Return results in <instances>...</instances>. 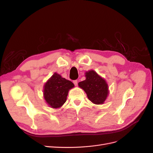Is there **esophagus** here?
<instances>
[{
	"instance_id": "obj_1",
	"label": "esophagus",
	"mask_w": 153,
	"mask_h": 153,
	"mask_svg": "<svg viewBox=\"0 0 153 153\" xmlns=\"http://www.w3.org/2000/svg\"><path fill=\"white\" fill-rule=\"evenodd\" d=\"M73 84H75V85H77V84H78V80H73Z\"/></svg>"
}]
</instances>
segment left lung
<instances>
[{
    "instance_id": "8db88e82",
    "label": "left lung",
    "mask_w": 153,
    "mask_h": 153,
    "mask_svg": "<svg viewBox=\"0 0 153 153\" xmlns=\"http://www.w3.org/2000/svg\"><path fill=\"white\" fill-rule=\"evenodd\" d=\"M86 79L78 83V85L86 92L88 98L97 105L102 104L108 96V85L103 78L94 71L85 73Z\"/></svg>"
}]
</instances>
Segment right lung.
Instances as JSON below:
<instances>
[{
	"label": "right lung",
	"mask_w": 153,
	"mask_h": 153,
	"mask_svg": "<svg viewBox=\"0 0 153 153\" xmlns=\"http://www.w3.org/2000/svg\"><path fill=\"white\" fill-rule=\"evenodd\" d=\"M74 87L73 83L57 73H54L44 87V98L52 108H59L66 102L69 90Z\"/></svg>",
	"instance_id": "1"
}]
</instances>
